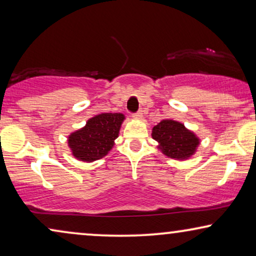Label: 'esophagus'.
<instances>
[{"mask_svg":"<svg viewBox=\"0 0 256 256\" xmlns=\"http://www.w3.org/2000/svg\"><path fill=\"white\" fill-rule=\"evenodd\" d=\"M132 116H134L135 118H141L143 116V112H142V110H138V113L132 114Z\"/></svg>","mask_w":256,"mask_h":256,"instance_id":"34e87169","label":"esophagus"}]
</instances>
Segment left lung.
I'll return each mask as SVG.
<instances>
[{"mask_svg":"<svg viewBox=\"0 0 256 256\" xmlns=\"http://www.w3.org/2000/svg\"><path fill=\"white\" fill-rule=\"evenodd\" d=\"M152 138L158 142L164 155L174 160H186L196 152L199 138L183 124L174 120H163L152 128Z\"/></svg>","mask_w":256,"mask_h":256,"instance_id":"obj_1","label":"left lung"}]
</instances>
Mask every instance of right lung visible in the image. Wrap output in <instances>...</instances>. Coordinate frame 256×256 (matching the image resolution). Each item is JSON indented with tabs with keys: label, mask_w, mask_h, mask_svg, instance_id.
Wrapping results in <instances>:
<instances>
[{
	"label": "right lung",
	"mask_w": 256,
	"mask_h": 256,
	"mask_svg": "<svg viewBox=\"0 0 256 256\" xmlns=\"http://www.w3.org/2000/svg\"><path fill=\"white\" fill-rule=\"evenodd\" d=\"M124 120L121 113H102L90 118L85 127L68 136L72 155L84 162L102 158L113 148Z\"/></svg>",
	"instance_id": "1"
}]
</instances>
